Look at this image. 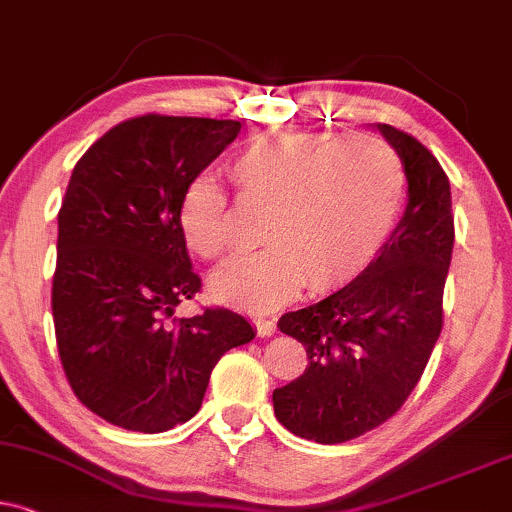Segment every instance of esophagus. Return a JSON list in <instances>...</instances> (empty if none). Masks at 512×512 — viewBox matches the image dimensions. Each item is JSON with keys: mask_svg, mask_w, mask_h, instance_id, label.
Wrapping results in <instances>:
<instances>
[{"mask_svg": "<svg viewBox=\"0 0 512 512\" xmlns=\"http://www.w3.org/2000/svg\"><path fill=\"white\" fill-rule=\"evenodd\" d=\"M254 325H256V330H258V334H261V337H268V334L275 332V323H273V320H268V318H254Z\"/></svg>", "mask_w": 512, "mask_h": 512, "instance_id": "esophagus-1", "label": "esophagus"}]
</instances>
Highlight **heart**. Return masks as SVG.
Listing matches in <instances>:
<instances>
[{
  "label": "heart",
  "mask_w": 512,
  "mask_h": 512,
  "mask_svg": "<svg viewBox=\"0 0 512 512\" xmlns=\"http://www.w3.org/2000/svg\"><path fill=\"white\" fill-rule=\"evenodd\" d=\"M244 199L270 204L266 249L213 277L225 304L270 311L311 285H344L380 254L399 218L406 173L401 156L375 135L266 130L232 156ZM180 235L204 261L235 251L230 201L213 178H194L178 206Z\"/></svg>",
  "instance_id": "heart-1"
}]
</instances>
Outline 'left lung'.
Returning a JSON list of instances; mask_svg holds the SVG:
<instances>
[{
  "label": "left lung",
  "mask_w": 512,
  "mask_h": 512,
  "mask_svg": "<svg viewBox=\"0 0 512 512\" xmlns=\"http://www.w3.org/2000/svg\"><path fill=\"white\" fill-rule=\"evenodd\" d=\"M377 128L401 156L406 213L351 285L277 323L304 344L308 365L273 391L275 415L318 444H342L387 422L418 387L444 327L456 239L449 178L413 135Z\"/></svg>",
  "instance_id": "8db88e82"
}]
</instances>
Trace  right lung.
I'll use <instances>...</instances> for the list:
<instances>
[{
    "label": "right lung",
    "instance_id": "add662e5",
    "mask_svg": "<svg viewBox=\"0 0 512 512\" xmlns=\"http://www.w3.org/2000/svg\"><path fill=\"white\" fill-rule=\"evenodd\" d=\"M239 128L144 113L113 125L73 168L56 239V346L78 401L123 430L156 434L194 418L220 356L254 339L230 308L175 315L201 292L180 197Z\"/></svg>",
    "mask_w": 512,
    "mask_h": 512
}]
</instances>
